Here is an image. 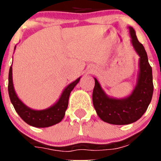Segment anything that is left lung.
Segmentation results:
<instances>
[{
	"instance_id": "left-lung-1",
	"label": "left lung",
	"mask_w": 161,
	"mask_h": 161,
	"mask_svg": "<svg viewBox=\"0 0 161 161\" xmlns=\"http://www.w3.org/2000/svg\"><path fill=\"white\" fill-rule=\"evenodd\" d=\"M131 42L139 56V71L134 90L123 99L108 97L95 79L92 103L97 115L102 121L112 125H129L139 120L148 108L153 92L152 68L149 64L145 48L136 37L132 27H129Z\"/></svg>"
}]
</instances>
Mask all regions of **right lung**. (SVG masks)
<instances>
[{"instance_id":"right-lung-1","label":"right lung","mask_w":161,"mask_h":161,"mask_svg":"<svg viewBox=\"0 0 161 161\" xmlns=\"http://www.w3.org/2000/svg\"><path fill=\"white\" fill-rule=\"evenodd\" d=\"M15 49V47H14ZM80 80V77L69 84L61 94V97L55 104L44 110H32L24 104L19 100L14 91L12 80V67H10L8 74V94L11 103L18 114L25 122L36 128H47L61 121L65 114L69 105V99L71 92Z\"/></svg>"}]
</instances>
